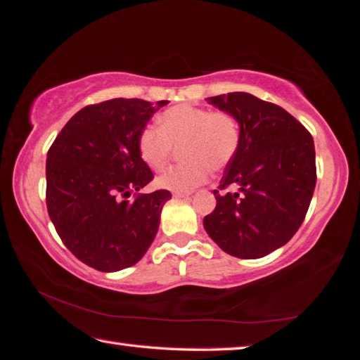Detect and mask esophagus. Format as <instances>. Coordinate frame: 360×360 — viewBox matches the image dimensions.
Wrapping results in <instances>:
<instances>
[{"mask_svg": "<svg viewBox=\"0 0 360 360\" xmlns=\"http://www.w3.org/2000/svg\"><path fill=\"white\" fill-rule=\"evenodd\" d=\"M192 192H173V197L174 198H187L191 197Z\"/></svg>", "mask_w": 360, "mask_h": 360, "instance_id": "esophagus-1", "label": "esophagus"}]
</instances>
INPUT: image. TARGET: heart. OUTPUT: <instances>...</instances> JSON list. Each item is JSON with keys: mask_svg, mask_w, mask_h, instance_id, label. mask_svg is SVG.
Returning a JSON list of instances; mask_svg holds the SVG:
<instances>
[{"mask_svg": "<svg viewBox=\"0 0 360 360\" xmlns=\"http://www.w3.org/2000/svg\"><path fill=\"white\" fill-rule=\"evenodd\" d=\"M241 141L238 119L227 111L193 105H176L158 117V129L144 127L138 136L141 160L154 172H163L174 149L186 163L169 168L157 184L174 192H191L210 179L211 168L221 172L231 162Z\"/></svg>", "mask_w": 360, "mask_h": 360, "instance_id": "heart-1", "label": "heart"}]
</instances>
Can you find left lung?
<instances>
[{"label":"left lung","mask_w":360,"mask_h":360,"mask_svg":"<svg viewBox=\"0 0 360 360\" xmlns=\"http://www.w3.org/2000/svg\"><path fill=\"white\" fill-rule=\"evenodd\" d=\"M208 100L238 119L241 141L214 191L205 230L230 255L264 257L284 246L307 216L316 187L313 136L285 109L251 94Z\"/></svg>","instance_id":"left-lung-1"}]
</instances>
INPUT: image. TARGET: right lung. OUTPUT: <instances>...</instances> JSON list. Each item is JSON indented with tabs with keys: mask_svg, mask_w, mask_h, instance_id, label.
Listing matches in <instances>:
<instances>
[{
	"mask_svg": "<svg viewBox=\"0 0 360 360\" xmlns=\"http://www.w3.org/2000/svg\"><path fill=\"white\" fill-rule=\"evenodd\" d=\"M167 103L114 98L85 106L47 152L49 217L63 245L95 270L135 265L155 238L172 193H136L154 179L139 157L138 136Z\"/></svg>",
	"mask_w": 360,
	"mask_h": 360,
	"instance_id": "obj_1",
	"label": "right lung"
}]
</instances>
